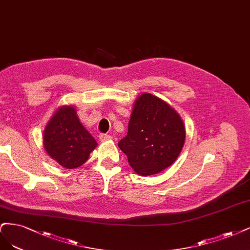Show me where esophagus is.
Listing matches in <instances>:
<instances>
[{"instance_id":"1","label":"esophagus","mask_w":250,"mask_h":250,"mask_svg":"<svg viewBox=\"0 0 250 250\" xmlns=\"http://www.w3.org/2000/svg\"><path fill=\"white\" fill-rule=\"evenodd\" d=\"M99 137H100V140H101L102 142L108 141V140H111V139H112V137H111L110 135H107V134H101Z\"/></svg>"}]
</instances>
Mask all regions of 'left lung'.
<instances>
[{"mask_svg": "<svg viewBox=\"0 0 250 250\" xmlns=\"http://www.w3.org/2000/svg\"><path fill=\"white\" fill-rule=\"evenodd\" d=\"M185 137L180 115L164 101L143 93L136 100L127 134L118 146L137 173L151 175L178 159Z\"/></svg>", "mask_w": 250, "mask_h": 250, "instance_id": "8db88e82", "label": "left lung"}]
</instances>
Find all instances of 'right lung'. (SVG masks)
I'll return each mask as SVG.
<instances>
[{
	"label": "right lung",
	"instance_id": "right-lung-1",
	"mask_svg": "<svg viewBox=\"0 0 250 250\" xmlns=\"http://www.w3.org/2000/svg\"><path fill=\"white\" fill-rule=\"evenodd\" d=\"M44 148L51 158L64 168L83 165L96 141L81 125L74 107L59 108L46 125L43 134Z\"/></svg>",
	"mask_w": 250,
	"mask_h": 250
}]
</instances>
